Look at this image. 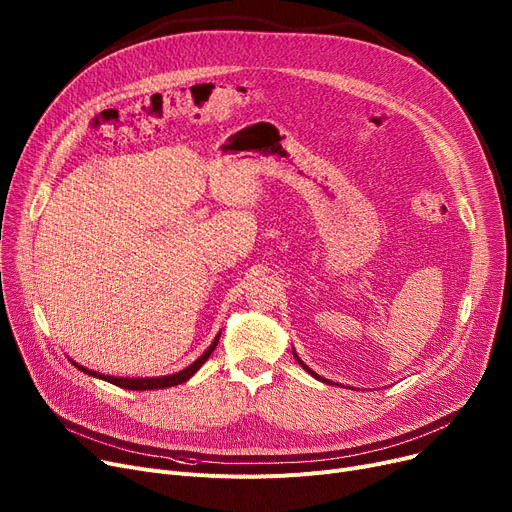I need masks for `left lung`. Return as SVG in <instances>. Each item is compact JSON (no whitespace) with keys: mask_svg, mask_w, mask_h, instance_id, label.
Listing matches in <instances>:
<instances>
[{"mask_svg":"<svg viewBox=\"0 0 512 512\" xmlns=\"http://www.w3.org/2000/svg\"><path fill=\"white\" fill-rule=\"evenodd\" d=\"M294 357H297V353H294ZM297 361H299V363H301V365H303V367H305V369H307V371H309V373H311V375H313V378H317V380H321V378H319V375H317V373H315V371H311V369H309V367H307V365H305V363H303V361H301V359H299V357H297ZM321 382H328V380H321ZM328 384H330V382H328Z\"/></svg>","mask_w":512,"mask_h":512,"instance_id":"left-lung-1","label":"left lung"}]
</instances>
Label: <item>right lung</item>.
<instances>
[{
	"instance_id": "right-lung-1",
	"label": "right lung",
	"mask_w": 512,
	"mask_h": 512,
	"mask_svg": "<svg viewBox=\"0 0 512 512\" xmlns=\"http://www.w3.org/2000/svg\"><path fill=\"white\" fill-rule=\"evenodd\" d=\"M218 340H220V334H218V338L213 340V344L207 348V351H205L193 365H188L186 369H182V371H178V373H174V375H164V378H137V380H134V378H114V375L95 373V371L80 367V365H76V363H74V365H76L80 371H85V373H89V375H95V378H99V380H105V382H110V384L120 386V388H126V390H159V388L178 386V384H182V382H186L188 378H191V375H195L197 369L211 357L213 348L218 346Z\"/></svg>"
}]
</instances>
